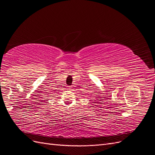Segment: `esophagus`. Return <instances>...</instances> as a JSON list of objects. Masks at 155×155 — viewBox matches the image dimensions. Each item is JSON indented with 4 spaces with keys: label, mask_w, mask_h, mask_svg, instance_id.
Instances as JSON below:
<instances>
[{
    "label": "esophagus",
    "mask_w": 155,
    "mask_h": 155,
    "mask_svg": "<svg viewBox=\"0 0 155 155\" xmlns=\"http://www.w3.org/2000/svg\"><path fill=\"white\" fill-rule=\"evenodd\" d=\"M71 86H67V89L68 90H71Z\"/></svg>",
    "instance_id": "34e87169"
}]
</instances>
